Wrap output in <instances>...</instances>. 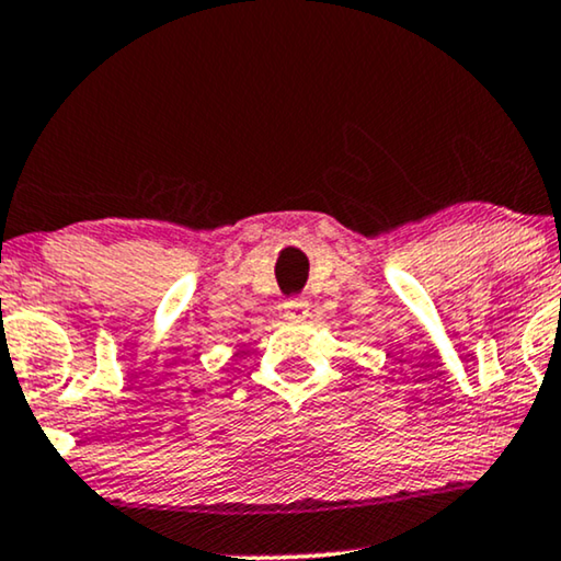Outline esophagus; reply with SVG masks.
Here are the masks:
<instances>
[{
  "mask_svg": "<svg viewBox=\"0 0 561 561\" xmlns=\"http://www.w3.org/2000/svg\"><path fill=\"white\" fill-rule=\"evenodd\" d=\"M283 317L288 321H304L309 317V301L306 298H288L286 304H283Z\"/></svg>",
  "mask_w": 561,
  "mask_h": 561,
  "instance_id": "obj_1",
  "label": "esophagus"
}]
</instances>
